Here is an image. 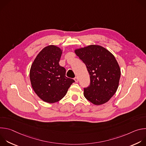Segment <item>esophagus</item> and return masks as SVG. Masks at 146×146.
Wrapping results in <instances>:
<instances>
[{
	"label": "esophagus",
	"mask_w": 146,
	"mask_h": 146,
	"mask_svg": "<svg viewBox=\"0 0 146 146\" xmlns=\"http://www.w3.org/2000/svg\"><path fill=\"white\" fill-rule=\"evenodd\" d=\"M74 81H75L76 82H78V77H76L74 78Z\"/></svg>",
	"instance_id": "esophagus-1"
}]
</instances>
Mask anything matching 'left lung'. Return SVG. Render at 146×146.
Returning <instances> with one entry per match:
<instances>
[{"instance_id": "obj_1", "label": "left lung", "mask_w": 146, "mask_h": 146, "mask_svg": "<svg viewBox=\"0 0 146 146\" xmlns=\"http://www.w3.org/2000/svg\"><path fill=\"white\" fill-rule=\"evenodd\" d=\"M74 52L85 64L90 76V84L84 89L85 98L95 105L108 102L116 92L121 76L115 58L99 45H90Z\"/></svg>"}]
</instances>
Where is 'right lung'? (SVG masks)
Segmentation results:
<instances>
[{"instance_id": "obj_1", "label": "right lung", "mask_w": 146, "mask_h": 146, "mask_svg": "<svg viewBox=\"0 0 146 146\" xmlns=\"http://www.w3.org/2000/svg\"><path fill=\"white\" fill-rule=\"evenodd\" d=\"M62 50L50 45L42 49L32 64L29 77L32 88L43 101L53 103L66 94L74 80L66 77V69L59 65Z\"/></svg>"}]
</instances>
